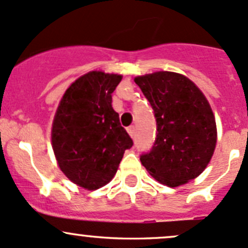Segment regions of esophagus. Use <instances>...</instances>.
Returning a JSON list of instances; mask_svg holds the SVG:
<instances>
[{
	"label": "esophagus",
	"instance_id": "obj_1",
	"mask_svg": "<svg viewBox=\"0 0 248 248\" xmlns=\"http://www.w3.org/2000/svg\"><path fill=\"white\" fill-rule=\"evenodd\" d=\"M127 132H129L130 136H131L132 139H134V137H135V134H136V129H135L134 125H131V126L127 127Z\"/></svg>",
	"mask_w": 248,
	"mask_h": 248
}]
</instances>
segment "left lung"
Returning <instances> with one entry per match:
<instances>
[{
  "mask_svg": "<svg viewBox=\"0 0 248 248\" xmlns=\"http://www.w3.org/2000/svg\"><path fill=\"white\" fill-rule=\"evenodd\" d=\"M154 111L156 137L140 160L152 177L175 187L195 179L216 145V123L208 100L191 80L170 71L135 78Z\"/></svg>",
  "mask_w": 248,
  "mask_h": 248,
  "instance_id": "obj_1",
  "label": "left lung"
}]
</instances>
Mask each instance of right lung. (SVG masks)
<instances>
[{
  "mask_svg": "<svg viewBox=\"0 0 248 248\" xmlns=\"http://www.w3.org/2000/svg\"><path fill=\"white\" fill-rule=\"evenodd\" d=\"M121 80L116 74L91 71L65 91L56 112L51 139L58 166L87 190L106 185L134 144L111 105Z\"/></svg>",
  "mask_w": 248,
  "mask_h": 248,
  "instance_id": "obj_1",
  "label": "right lung"
}]
</instances>
